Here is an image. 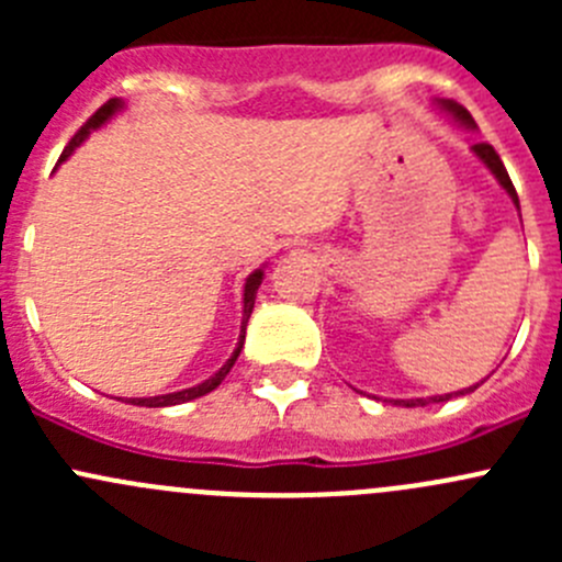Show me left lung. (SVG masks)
<instances>
[{"label": "left lung", "instance_id": "left-lung-1", "mask_svg": "<svg viewBox=\"0 0 562 562\" xmlns=\"http://www.w3.org/2000/svg\"><path fill=\"white\" fill-rule=\"evenodd\" d=\"M438 105L443 108V111H449L451 116H454L459 124H464V127H475L473 116H470V113L464 111L462 105L451 103V100H440ZM473 155L479 157V160L484 162V166L490 168L492 173H495V179L501 181V187H503V190H506L508 195H512V201L517 203V209H519V198H517V190H514L512 179H508V171H506V166H503L501 155H497V151L492 149L490 144H475V146H473ZM475 386H479V383H475ZM475 386H470V389H464V391H457V394H468V391H473ZM451 396H454V394H446V396H429V400H424V396H422V400H394V402H400V405H405V407H418V405H429V402H446V400H451Z\"/></svg>", "mask_w": 562, "mask_h": 562}]
</instances>
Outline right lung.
Listing matches in <instances>:
<instances>
[{
	"label": "right lung",
	"instance_id": "right-lung-1",
	"mask_svg": "<svg viewBox=\"0 0 562 562\" xmlns=\"http://www.w3.org/2000/svg\"><path fill=\"white\" fill-rule=\"evenodd\" d=\"M119 108H122V100H108V103L103 105V108H98V113H94L92 119H89L87 124H83L81 130H78L76 135H72V140L70 144L65 146V151H61V157H59V162H65L67 157L72 155V151L78 149V146L83 144V140L89 138V133H92V130H98V127H103V124L108 122V119L113 116V113L119 111ZM260 282H263V269H255L252 274L247 277V282H245V313H241V334H239V345H236V350H234V356H231L228 361H225L223 367H220L217 372H214L212 378H209V381H203V383H198V386H192V389H181V391H173V394H160V396H130V405H140V407H168V405H181V402H190V400H198V396H203V394H209V391H214L220 386V383L225 381V375H228L231 372V367L236 364V359H239V353H241V348H245V328H247V321H249V315H252V307H255V293H258V288H260Z\"/></svg>",
	"mask_w": 562,
	"mask_h": 562
}]
</instances>
